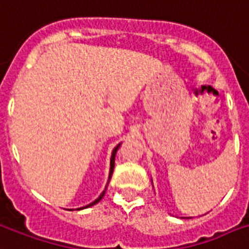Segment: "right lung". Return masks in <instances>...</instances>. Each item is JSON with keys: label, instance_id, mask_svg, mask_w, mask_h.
<instances>
[{"label": "right lung", "instance_id": "1", "mask_svg": "<svg viewBox=\"0 0 249 249\" xmlns=\"http://www.w3.org/2000/svg\"><path fill=\"white\" fill-rule=\"evenodd\" d=\"M119 147H120V143H119V145H117L116 147H115V149H113V151H112V157H111V167H109V176H108V183H109V180H111L112 172H113V168H115V157H116V153H117V150H119ZM108 183H107V185H108ZM106 191H107V187L104 188V191H103V192H102V195H100V196L98 197V198H96V200L92 201V202H91V204L86 205V206H85V208H81V209L90 208V206H92V205L98 204V202H99V201L102 200V198H103L104 195H106ZM77 210H78V209H77Z\"/></svg>", "mask_w": 249, "mask_h": 249}]
</instances>
